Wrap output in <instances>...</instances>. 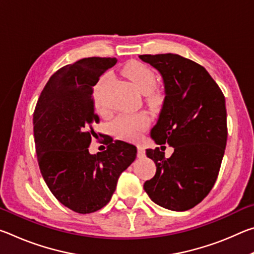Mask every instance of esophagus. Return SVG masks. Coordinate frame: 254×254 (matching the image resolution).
Returning <instances> with one entry per match:
<instances>
[{
	"label": "esophagus",
	"mask_w": 254,
	"mask_h": 254,
	"mask_svg": "<svg viewBox=\"0 0 254 254\" xmlns=\"http://www.w3.org/2000/svg\"><path fill=\"white\" fill-rule=\"evenodd\" d=\"M137 148V158H144L145 157V151L142 145H136Z\"/></svg>",
	"instance_id": "1"
}]
</instances>
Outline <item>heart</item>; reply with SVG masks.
<instances>
[{
	"mask_svg": "<svg viewBox=\"0 0 254 254\" xmlns=\"http://www.w3.org/2000/svg\"><path fill=\"white\" fill-rule=\"evenodd\" d=\"M124 75L127 77V79L131 81L137 92L142 94H149L153 91L154 86L157 84L156 75L153 71L148 68L147 66L142 65L139 63H132L128 64L127 66L124 68ZM111 78L110 74L103 75L100 79H98L97 84L94 88V102H95V106L98 110H101L102 105V98L101 93L102 89L104 87L105 84ZM154 98H158L154 96ZM149 126V119L145 114H123L115 120L113 124L114 133L119 137L127 140H133L140 135V133L144 131Z\"/></svg>",
	"mask_w": 254,
	"mask_h": 254,
	"instance_id": "b5f03b06",
	"label": "heart"
}]
</instances>
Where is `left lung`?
Wrapping results in <instances>:
<instances>
[{"instance_id": "8db88e82", "label": "left lung", "mask_w": 254, "mask_h": 254, "mask_svg": "<svg viewBox=\"0 0 254 254\" xmlns=\"http://www.w3.org/2000/svg\"><path fill=\"white\" fill-rule=\"evenodd\" d=\"M160 72L165 100L151 137L174 148L165 158L160 149H147L156 163L153 178L143 188L163 208L184 212L212 190L227 140L225 97L203 66L175 54L141 55Z\"/></svg>"}]
</instances>
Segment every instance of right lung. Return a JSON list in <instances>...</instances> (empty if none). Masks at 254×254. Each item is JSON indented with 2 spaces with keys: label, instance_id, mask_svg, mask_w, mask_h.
Wrapping results in <instances>:
<instances>
[{
  "label": "right lung",
  "instance_id": "add662e5",
  "mask_svg": "<svg viewBox=\"0 0 254 254\" xmlns=\"http://www.w3.org/2000/svg\"><path fill=\"white\" fill-rule=\"evenodd\" d=\"M117 58L89 57L64 66L50 77L33 113L38 163L47 186L60 203L76 213L96 212L109 203L120 175L136 157L124 141L107 142L91 154L95 113L93 87Z\"/></svg>",
  "mask_w": 254,
  "mask_h": 254
}]
</instances>
